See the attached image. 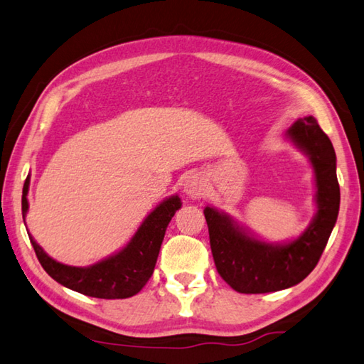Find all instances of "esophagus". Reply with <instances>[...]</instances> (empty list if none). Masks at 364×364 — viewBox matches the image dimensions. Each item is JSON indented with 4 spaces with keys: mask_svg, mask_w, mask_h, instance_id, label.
I'll return each instance as SVG.
<instances>
[{
    "mask_svg": "<svg viewBox=\"0 0 364 364\" xmlns=\"http://www.w3.org/2000/svg\"><path fill=\"white\" fill-rule=\"evenodd\" d=\"M184 192L192 198H200L206 194V184L198 175H191L184 181Z\"/></svg>",
    "mask_w": 364,
    "mask_h": 364,
    "instance_id": "esophagus-1",
    "label": "esophagus"
}]
</instances>
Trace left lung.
Masks as SVG:
<instances>
[{"instance_id":"1","label":"left lung","mask_w":364,"mask_h":364,"mask_svg":"<svg viewBox=\"0 0 364 364\" xmlns=\"http://www.w3.org/2000/svg\"><path fill=\"white\" fill-rule=\"evenodd\" d=\"M286 135L308 156L316 175L317 213L300 237L265 243L216 208L203 210L218 273L240 294H268L301 282L316 268L336 224L341 192L331 140L314 117L295 121Z\"/></svg>"}]
</instances>
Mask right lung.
<instances>
[{
	"label": "right lung",
	"instance_id": "1",
	"mask_svg": "<svg viewBox=\"0 0 364 364\" xmlns=\"http://www.w3.org/2000/svg\"><path fill=\"white\" fill-rule=\"evenodd\" d=\"M28 186H30V176H26L23 196H21L23 218L28 211ZM180 208V197L172 196L166 198L145 218L129 243L119 252L90 267H70L56 262L36 243L31 233H28V237L31 240L42 268L61 286L104 300L129 298L139 294L151 277L167 225Z\"/></svg>",
	"mask_w": 364,
	"mask_h": 364
}]
</instances>
